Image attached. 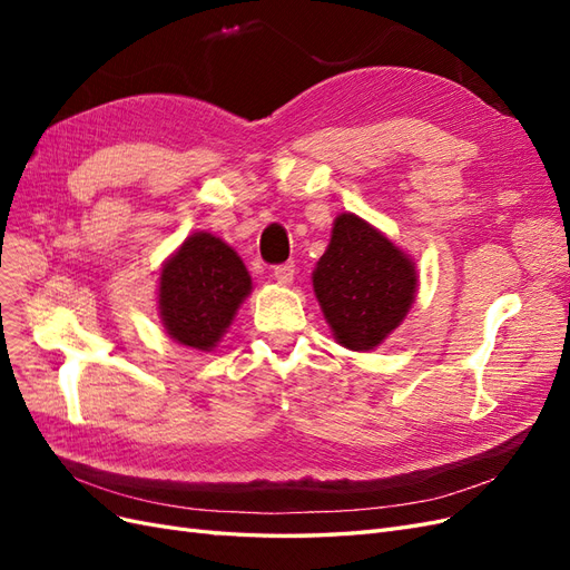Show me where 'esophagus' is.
<instances>
[{"instance_id":"obj_1","label":"esophagus","mask_w":570,"mask_h":570,"mask_svg":"<svg viewBox=\"0 0 570 570\" xmlns=\"http://www.w3.org/2000/svg\"><path fill=\"white\" fill-rule=\"evenodd\" d=\"M292 278H295V264H292V262L278 264L273 268V281H278L281 285H289Z\"/></svg>"}]
</instances>
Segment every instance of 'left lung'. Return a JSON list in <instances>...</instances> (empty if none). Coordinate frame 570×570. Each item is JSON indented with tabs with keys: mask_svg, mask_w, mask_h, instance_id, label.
Wrapping results in <instances>:
<instances>
[{
	"mask_svg": "<svg viewBox=\"0 0 570 570\" xmlns=\"http://www.w3.org/2000/svg\"><path fill=\"white\" fill-rule=\"evenodd\" d=\"M314 289L335 340L368 352L404 321L416 297V268L366 220L342 214L314 271Z\"/></svg>",
	"mask_w": 570,
	"mask_h": 570,
	"instance_id": "left-lung-1",
	"label": "left lung"
}]
</instances>
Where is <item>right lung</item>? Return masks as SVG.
I'll return each instance as SVG.
<instances>
[{"label": "right lung", "instance_id": "add662e5", "mask_svg": "<svg viewBox=\"0 0 570 570\" xmlns=\"http://www.w3.org/2000/svg\"><path fill=\"white\" fill-rule=\"evenodd\" d=\"M252 278L223 239L189 235L161 271L159 308L168 335L185 347L209 352L226 333Z\"/></svg>", "mask_w": 570, "mask_h": 570}]
</instances>
